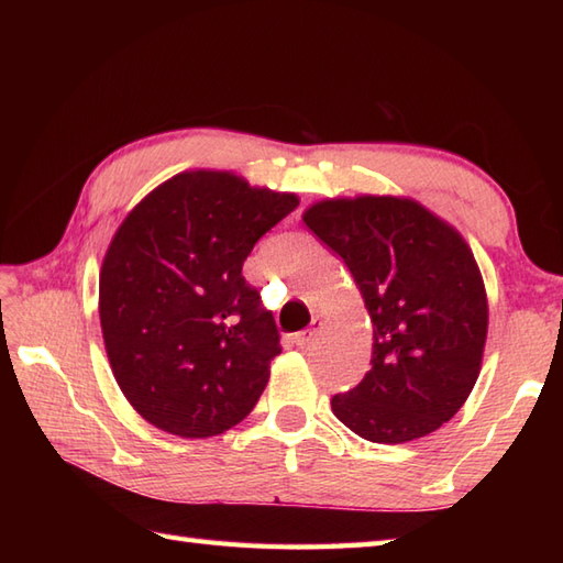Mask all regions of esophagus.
<instances>
[{"label":"esophagus","mask_w":563,"mask_h":563,"mask_svg":"<svg viewBox=\"0 0 563 563\" xmlns=\"http://www.w3.org/2000/svg\"><path fill=\"white\" fill-rule=\"evenodd\" d=\"M319 327H321V321H319V319H314V321H312V327L305 329V331H300V333H295V345H297V349H307V345L317 339Z\"/></svg>","instance_id":"1"}]
</instances>
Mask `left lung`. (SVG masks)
Masks as SVG:
<instances>
[{"mask_svg":"<svg viewBox=\"0 0 563 563\" xmlns=\"http://www.w3.org/2000/svg\"><path fill=\"white\" fill-rule=\"evenodd\" d=\"M305 224L343 258L373 321V361L331 409L369 442L433 433L479 377L488 307L479 266L460 232L406 198L324 200Z\"/></svg>","mask_w":563,"mask_h":563,"instance_id":"left-lung-1","label":"left lung"}]
</instances>
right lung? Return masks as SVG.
I'll list each match as a JSON object with an SVG mask.
<instances>
[{
  "mask_svg": "<svg viewBox=\"0 0 563 563\" xmlns=\"http://www.w3.org/2000/svg\"><path fill=\"white\" fill-rule=\"evenodd\" d=\"M292 194L186 172L118 227L99 278L106 353L133 409L166 433L210 438L254 409L280 333L242 266Z\"/></svg>",
  "mask_w": 563,
  "mask_h": 563,
  "instance_id": "obj_1",
  "label": "right lung"
}]
</instances>
